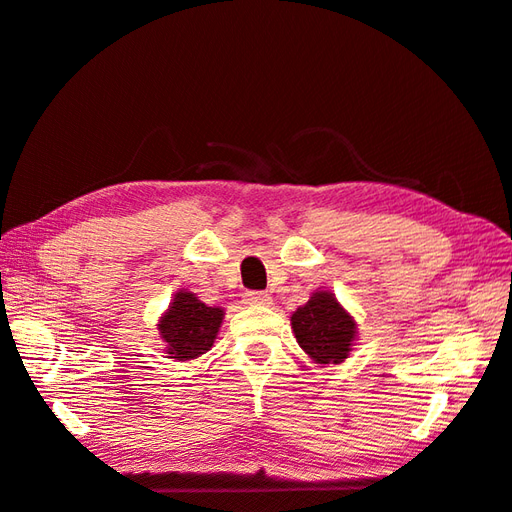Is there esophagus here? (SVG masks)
Instances as JSON below:
<instances>
[{
    "mask_svg": "<svg viewBox=\"0 0 512 512\" xmlns=\"http://www.w3.org/2000/svg\"><path fill=\"white\" fill-rule=\"evenodd\" d=\"M245 302H247V305H254V307H269L271 296L267 294V291H247Z\"/></svg>",
    "mask_w": 512,
    "mask_h": 512,
    "instance_id": "esophagus-1",
    "label": "esophagus"
}]
</instances>
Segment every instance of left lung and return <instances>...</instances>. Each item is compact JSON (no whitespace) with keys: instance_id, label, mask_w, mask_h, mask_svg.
<instances>
[{"instance_id":"obj_1","label":"left lung","mask_w":512,"mask_h":512,"mask_svg":"<svg viewBox=\"0 0 512 512\" xmlns=\"http://www.w3.org/2000/svg\"><path fill=\"white\" fill-rule=\"evenodd\" d=\"M291 331L300 349L316 364H340L358 340V325L329 289H318L291 314Z\"/></svg>"}]
</instances>
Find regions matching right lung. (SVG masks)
I'll list each match as a JSON object with an SVG mask.
<instances>
[{
	"instance_id": "obj_1",
	"label": "right lung",
	"mask_w": 512,
	"mask_h": 512,
	"mask_svg": "<svg viewBox=\"0 0 512 512\" xmlns=\"http://www.w3.org/2000/svg\"><path fill=\"white\" fill-rule=\"evenodd\" d=\"M225 318L223 307H207L192 291H176L170 307L159 318V336L165 353L176 362L201 358L214 347Z\"/></svg>"
}]
</instances>
